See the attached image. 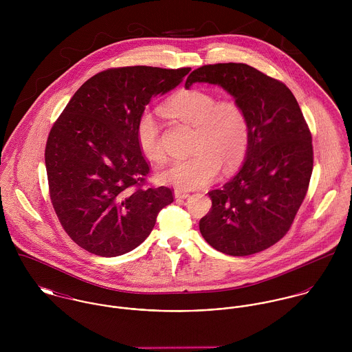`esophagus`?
<instances>
[{"instance_id":"obj_1","label":"esophagus","mask_w":352,"mask_h":352,"mask_svg":"<svg viewBox=\"0 0 352 352\" xmlns=\"http://www.w3.org/2000/svg\"><path fill=\"white\" fill-rule=\"evenodd\" d=\"M188 197H190L188 192L180 191V190H175V198H176V199H186V198H188Z\"/></svg>"}]
</instances>
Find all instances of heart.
Here are the masks:
<instances>
[{"label": "heart", "instance_id": "heart-1", "mask_svg": "<svg viewBox=\"0 0 352 352\" xmlns=\"http://www.w3.org/2000/svg\"><path fill=\"white\" fill-rule=\"evenodd\" d=\"M172 119L194 127L188 158L176 160L158 173V180L179 190H197L210 184L219 173L234 169L245 157L251 127L244 107L234 99H217L203 89H182L161 107ZM135 140L141 153L155 164L166 160L160 129L151 112H142L135 124Z\"/></svg>", "mask_w": 352, "mask_h": 352}]
</instances>
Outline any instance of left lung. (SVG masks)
<instances>
[{"mask_svg": "<svg viewBox=\"0 0 352 352\" xmlns=\"http://www.w3.org/2000/svg\"><path fill=\"white\" fill-rule=\"evenodd\" d=\"M194 82L221 85L244 107L251 127L243 168L208 192L212 204L199 221L201 236L230 256L264 251L286 236L306 197L313 170L309 126L292 91L250 65H204L186 88Z\"/></svg>", "mask_w": 352, "mask_h": 352, "instance_id": "8db88e82", "label": "left lung"}]
</instances>
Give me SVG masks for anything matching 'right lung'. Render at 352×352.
Returning a JSON list of instances; mask_svg holds the SVG:
<instances>
[{
  "label": "right lung",
  "instance_id": "obj_1",
  "mask_svg": "<svg viewBox=\"0 0 352 352\" xmlns=\"http://www.w3.org/2000/svg\"><path fill=\"white\" fill-rule=\"evenodd\" d=\"M190 67H111L85 81L51 127L45 151L49 192L67 236L102 257L133 251L175 195L148 187L151 165L135 124L151 98L180 84Z\"/></svg>",
  "mask_w": 352,
  "mask_h": 352
}]
</instances>
